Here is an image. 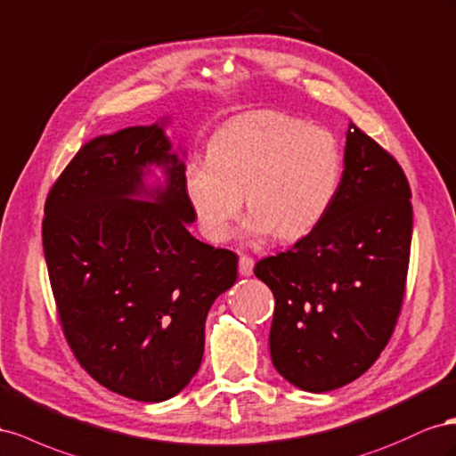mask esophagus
I'll list each match as a JSON object with an SVG mask.
<instances>
[{"label": "esophagus", "instance_id": "1", "mask_svg": "<svg viewBox=\"0 0 456 456\" xmlns=\"http://www.w3.org/2000/svg\"><path fill=\"white\" fill-rule=\"evenodd\" d=\"M239 273L242 277H250L254 273V259L250 256H240L239 259Z\"/></svg>", "mask_w": 456, "mask_h": 456}]
</instances>
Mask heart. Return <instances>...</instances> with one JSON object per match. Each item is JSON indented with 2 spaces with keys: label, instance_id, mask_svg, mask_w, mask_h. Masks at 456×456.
<instances>
[{
  "label": "heart",
  "instance_id": "b5f03b06",
  "mask_svg": "<svg viewBox=\"0 0 456 456\" xmlns=\"http://www.w3.org/2000/svg\"><path fill=\"white\" fill-rule=\"evenodd\" d=\"M342 149L330 129L281 110H254L221 126L208 159L191 160L183 187L206 239L224 242L240 212L250 235L296 240L314 231L338 192Z\"/></svg>",
  "mask_w": 456,
  "mask_h": 456
}]
</instances>
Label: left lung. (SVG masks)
<instances>
[{"instance_id":"left-lung-1","label":"left lung","mask_w":456,"mask_h":456,"mask_svg":"<svg viewBox=\"0 0 456 456\" xmlns=\"http://www.w3.org/2000/svg\"><path fill=\"white\" fill-rule=\"evenodd\" d=\"M411 237L405 174L349 124L344 174L327 216L289 252L254 267L275 296L269 349L284 380L322 394L370 369L399 317Z\"/></svg>"}]
</instances>
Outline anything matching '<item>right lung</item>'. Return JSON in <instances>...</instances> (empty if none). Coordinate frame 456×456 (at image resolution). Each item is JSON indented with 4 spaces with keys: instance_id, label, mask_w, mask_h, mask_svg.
<instances>
[{
    "instance_id": "right-lung-1",
    "label": "right lung",
    "mask_w": 456,
    "mask_h": 456,
    "mask_svg": "<svg viewBox=\"0 0 456 456\" xmlns=\"http://www.w3.org/2000/svg\"><path fill=\"white\" fill-rule=\"evenodd\" d=\"M166 122L86 142L51 187L42 227L76 359L110 392L145 403L177 395L197 374L208 311L235 284L239 264L189 232L197 217Z\"/></svg>"
}]
</instances>
